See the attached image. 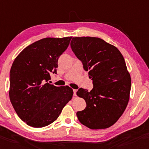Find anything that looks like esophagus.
Masks as SVG:
<instances>
[{"label": "esophagus", "mask_w": 149, "mask_h": 149, "mask_svg": "<svg viewBox=\"0 0 149 149\" xmlns=\"http://www.w3.org/2000/svg\"><path fill=\"white\" fill-rule=\"evenodd\" d=\"M73 92H74V95H77V90L74 89V90H73Z\"/></svg>", "instance_id": "34e87169"}]
</instances>
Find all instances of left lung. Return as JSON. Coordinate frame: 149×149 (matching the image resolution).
Listing matches in <instances>:
<instances>
[{"label":"left lung","instance_id":"8db88e82","mask_svg":"<svg viewBox=\"0 0 149 149\" xmlns=\"http://www.w3.org/2000/svg\"><path fill=\"white\" fill-rule=\"evenodd\" d=\"M70 47L93 80L88 92L80 88L77 95L86 107L77 113L80 123L92 130L105 129L120 118L129 102L131 77L118 49L103 39L73 37Z\"/></svg>","mask_w":149,"mask_h":149}]
</instances>
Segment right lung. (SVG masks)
Returning a JSON list of instances; mask_svg holds the SVG:
<instances>
[{
  "instance_id": "obj_1",
  "label": "right lung",
  "mask_w": 149,
  "mask_h": 149,
  "mask_svg": "<svg viewBox=\"0 0 149 149\" xmlns=\"http://www.w3.org/2000/svg\"><path fill=\"white\" fill-rule=\"evenodd\" d=\"M71 38L40 39L23 49L13 62L10 100L18 116L29 126L42 127L52 124L72 97L71 88L48 82L50 72L56 73L59 57Z\"/></svg>"
}]
</instances>
